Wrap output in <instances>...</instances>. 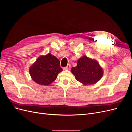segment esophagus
Instances as JSON below:
<instances>
[{"mask_svg":"<svg viewBox=\"0 0 132 132\" xmlns=\"http://www.w3.org/2000/svg\"><path fill=\"white\" fill-rule=\"evenodd\" d=\"M70 67H71L70 64H68L67 67H65L63 69H64V70H68V69H70Z\"/></svg>","mask_w":132,"mask_h":132,"instance_id":"34e87169","label":"esophagus"}]
</instances>
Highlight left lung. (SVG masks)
<instances>
[{
    "label": "left lung",
    "instance_id": "1",
    "mask_svg": "<svg viewBox=\"0 0 132 132\" xmlns=\"http://www.w3.org/2000/svg\"><path fill=\"white\" fill-rule=\"evenodd\" d=\"M71 71L76 80L85 85L96 83L101 79L103 73L98 62L86 55H83L78 60L77 65L73 67Z\"/></svg>",
    "mask_w": 132,
    "mask_h": 132
}]
</instances>
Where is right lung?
<instances>
[{
	"label": "right lung",
	"mask_w": 132,
	"mask_h": 132,
	"mask_svg": "<svg viewBox=\"0 0 132 132\" xmlns=\"http://www.w3.org/2000/svg\"><path fill=\"white\" fill-rule=\"evenodd\" d=\"M63 70L59 60L51 53L41 55L29 68L33 80L38 84L48 85L54 81Z\"/></svg>",
	"instance_id": "right-lung-1"
}]
</instances>
